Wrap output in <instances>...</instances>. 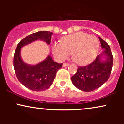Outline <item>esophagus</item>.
Here are the masks:
<instances>
[{
    "mask_svg": "<svg viewBox=\"0 0 124 124\" xmlns=\"http://www.w3.org/2000/svg\"><path fill=\"white\" fill-rule=\"evenodd\" d=\"M69 64L68 63H63V67L68 66H69Z\"/></svg>",
    "mask_w": 124,
    "mask_h": 124,
    "instance_id": "1",
    "label": "esophagus"
}]
</instances>
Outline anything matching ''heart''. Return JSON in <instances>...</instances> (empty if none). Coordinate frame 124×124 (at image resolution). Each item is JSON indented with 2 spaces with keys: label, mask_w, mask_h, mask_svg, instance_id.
I'll use <instances>...</instances> for the list:
<instances>
[{
  "label": "heart",
  "mask_w": 124,
  "mask_h": 124,
  "mask_svg": "<svg viewBox=\"0 0 124 124\" xmlns=\"http://www.w3.org/2000/svg\"><path fill=\"white\" fill-rule=\"evenodd\" d=\"M99 48V42L96 36L79 32L65 37L60 43L54 44L52 53L59 62L65 60L72 53L75 62L86 65L94 59Z\"/></svg>",
  "instance_id": "heart-1"
}]
</instances>
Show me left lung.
Instances as JSON below:
<instances>
[{"label": "left lung", "mask_w": 124, "mask_h": 124, "mask_svg": "<svg viewBox=\"0 0 124 124\" xmlns=\"http://www.w3.org/2000/svg\"><path fill=\"white\" fill-rule=\"evenodd\" d=\"M99 38L104 49L102 54L106 56V60L102 61L101 54L98 55L89 65L78 67L77 72L71 78L74 86L84 92L98 89L108 80L111 72L113 56L109 45L102 38Z\"/></svg>", "instance_id": "8db88e82"}]
</instances>
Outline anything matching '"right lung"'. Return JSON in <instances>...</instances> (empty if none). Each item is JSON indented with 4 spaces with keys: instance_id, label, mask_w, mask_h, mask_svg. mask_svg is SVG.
I'll list each match as a JSON object with an SVG mask.
<instances>
[{
    "instance_id": "right-lung-1",
    "label": "right lung",
    "mask_w": 124,
    "mask_h": 124,
    "mask_svg": "<svg viewBox=\"0 0 124 124\" xmlns=\"http://www.w3.org/2000/svg\"><path fill=\"white\" fill-rule=\"evenodd\" d=\"M52 34V32L46 31L31 34L21 39L16 49L13 59L16 75L19 82L31 90L41 92L48 89L52 85L56 72L62 66L63 63L54 62L49 55L38 64L28 65L21 59V48L36 40H42L49 44Z\"/></svg>"
}]
</instances>
